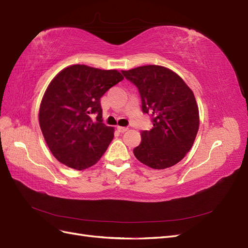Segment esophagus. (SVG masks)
<instances>
[{"label": "esophagus", "mask_w": 248, "mask_h": 248, "mask_svg": "<svg viewBox=\"0 0 248 248\" xmlns=\"http://www.w3.org/2000/svg\"><path fill=\"white\" fill-rule=\"evenodd\" d=\"M117 129H118L119 132H121V133H123V132L128 130V128H127V127H122V126H118Z\"/></svg>", "instance_id": "esophagus-1"}]
</instances>
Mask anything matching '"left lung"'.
<instances>
[{
    "mask_svg": "<svg viewBox=\"0 0 248 248\" xmlns=\"http://www.w3.org/2000/svg\"><path fill=\"white\" fill-rule=\"evenodd\" d=\"M123 76L139 90L141 109L153 127L142 130L134 156L146 166L163 170L189 152L200 126L199 108L190 88L177 73L158 65L140 66Z\"/></svg>",
    "mask_w": 248,
    "mask_h": 248,
    "instance_id": "8db88e82",
    "label": "left lung"
}]
</instances>
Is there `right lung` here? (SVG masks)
I'll list each match as a JSON object with an SVG mask.
<instances>
[{"label": "right lung", "instance_id": "add662e5", "mask_svg": "<svg viewBox=\"0 0 248 248\" xmlns=\"http://www.w3.org/2000/svg\"><path fill=\"white\" fill-rule=\"evenodd\" d=\"M123 79L118 70L77 64L50 81L40 104L39 124L60 162L81 170L101 158L114 139V128L103 123L100 98Z\"/></svg>", "mask_w": 248, "mask_h": 248}]
</instances>
